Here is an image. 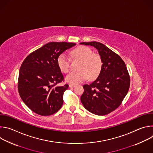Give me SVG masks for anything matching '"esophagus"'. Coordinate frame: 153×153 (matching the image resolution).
<instances>
[{"label": "esophagus", "mask_w": 153, "mask_h": 153, "mask_svg": "<svg viewBox=\"0 0 153 153\" xmlns=\"http://www.w3.org/2000/svg\"><path fill=\"white\" fill-rule=\"evenodd\" d=\"M75 86H76L75 85H73V84H70L69 85L70 88H74V87H75Z\"/></svg>", "instance_id": "obj_1"}]
</instances>
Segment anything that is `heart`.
<instances>
[{
    "instance_id": "obj_1",
    "label": "heart",
    "mask_w": 153,
    "mask_h": 153,
    "mask_svg": "<svg viewBox=\"0 0 153 153\" xmlns=\"http://www.w3.org/2000/svg\"><path fill=\"white\" fill-rule=\"evenodd\" d=\"M71 55L74 60H79L80 62L78 68L79 71L71 73L65 78L67 82L75 85L88 79L93 80L98 77L103 66L102 57L99 54L93 53L89 47L79 46L71 51ZM57 64L62 73L65 74L69 73L70 62L64 53L59 55Z\"/></svg>"
}]
</instances>
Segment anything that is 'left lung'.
Here are the masks:
<instances>
[{
    "mask_svg": "<svg viewBox=\"0 0 153 153\" xmlns=\"http://www.w3.org/2000/svg\"><path fill=\"white\" fill-rule=\"evenodd\" d=\"M97 50L103 66L100 74L92 83L83 86L84 92L80 100L88 111L104 116L115 110L126 96L130 77L126 65L121 57L100 42H82Z\"/></svg>",
    "mask_w": 153,
    "mask_h": 153,
    "instance_id": "obj_1",
    "label": "left lung"
}]
</instances>
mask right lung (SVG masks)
<instances>
[{
    "instance_id": "add662e5",
    "label": "right lung",
    "mask_w": 153,
    "mask_h": 153,
    "mask_svg": "<svg viewBox=\"0 0 153 153\" xmlns=\"http://www.w3.org/2000/svg\"><path fill=\"white\" fill-rule=\"evenodd\" d=\"M74 43H47L29 54L19 70L18 91L25 105L35 113L43 116L57 112L63 102V95L68 85L57 86L63 80L57 59Z\"/></svg>"
}]
</instances>
